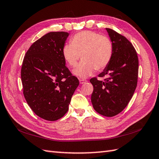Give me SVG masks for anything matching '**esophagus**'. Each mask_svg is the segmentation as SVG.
Here are the masks:
<instances>
[{
	"label": "esophagus",
	"mask_w": 159,
	"mask_h": 159,
	"mask_svg": "<svg viewBox=\"0 0 159 159\" xmlns=\"http://www.w3.org/2000/svg\"><path fill=\"white\" fill-rule=\"evenodd\" d=\"M79 82H80V84H84V83H85L87 82V80H85V79H80Z\"/></svg>",
	"instance_id": "esophagus-1"
}]
</instances>
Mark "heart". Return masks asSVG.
<instances>
[{
  "mask_svg": "<svg viewBox=\"0 0 159 159\" xmlns=\"http://www.w3.org/2000/svg\"><path fill=\"white\" fill-rule=\"evenodd\" d=\"M113 43L107 36L85 31L73 37L71 43L63 46L64 59L71 67H75L81 56L83 61L73 70L74 75L84 79L96 70L100 71L108 66L113 55Z\"/></svg>",
  "mask_w": 159,
  "mask_h": 159,
  "instance_id": "obj_1",
  "label": "heart"
}]
</instances>
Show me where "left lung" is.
<instances>
[{"instance_id": "1", "label": "left lung", "mask_w": 159, "mask_h": 159, "mask_svg": "<svg viewBox=\"0 0 159 159\" xmlns=\"http://www.w3.org/2000/svg\"><path fill=\"white\" fill-rule=\"evenodd\" d=\"M113 43V55L98 80L91 79L93 87L91 97L93 109L106 117L121 112L133 96L137 84L139 61L136 50L128 40L111 29H106Z\"/></svg>"}]
</instances>
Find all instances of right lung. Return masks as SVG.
<instances>
[{"instance_id":"add662e5","label":"right lung","mask_w":159,"mask_h":159,"mask_svg":"<svg viewBox=\"0 0 159 159\" xmlns=\"http://www.w3.org/2000/svg\"><path fill=\"white\" fill-rule=\"evenodd\" d=\"M66 32H50L26 52L21 69L23 93L37 116L48 121L61 118L79 85L66 66L62 50Z\"/></svg>"}]
</instances>
